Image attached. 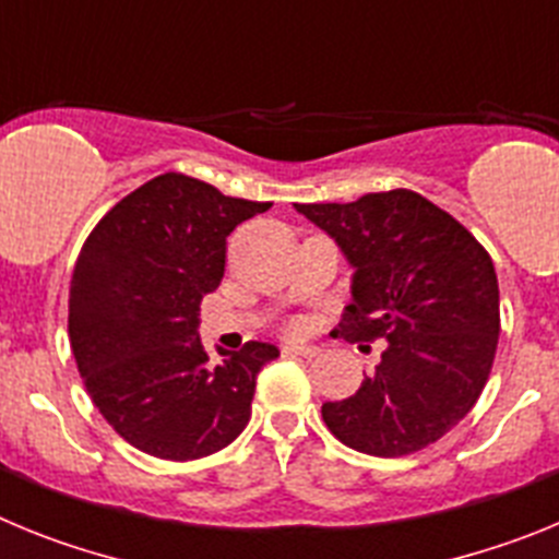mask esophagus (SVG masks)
I'll return each instance as SVG.
<instances>
[{"label":"esophagus","instance_id":"1","mask_svg":"<svg viewBox=\"0 0 559 559\" xmlns=\"http://www.w3.org/2000/svg\"><path fill=\"white\" fill-rule=\"evenodd\" d=\"M285 355H299V358H316L319 349L310 347V344H285L283 347Z\"/></svg>","mask_w":559,"mask_h":559}]
</instances>
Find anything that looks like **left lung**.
<instances>
[{
	"label": "left lung",
	"instance_id": "8db88e82",
	"mask_svg": "<svg viewBox=\"0 0 559 559\" xmlns=\"http://www.w3.org/2000/svg\"><path fill=\"white\" fill-rule=\"evenodd\" d=\"M353 265L347 341H386L347 400L324 403L335 439L369 456H408L476 406L496 358L501 313L492 260L419 192H367L349 204H294Z\"/></svg>",
	"mask_w": 559,
	"mask_h": 559
}]
</instances>
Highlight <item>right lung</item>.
Returning <instances> with one entry per match:
<instances>
[{"instance_id":"add662e5","label":"right lung","mask_w":559,"mask_h":559,"mask_svg":"<svg viewBox=\"0 0 559 559\" xmlns=\"http://www.w3.org/2000/svg\"><path fill=\"white\" fill-rule=\"evenodd\" d=\"M269 206L165 173L86 237L69 285V341L92 403L133 448L190 462L249 423L257 372L280 349L249 341L212 360L199 310L224 280L226 237Z\"/></svg>"}]
</instances>
